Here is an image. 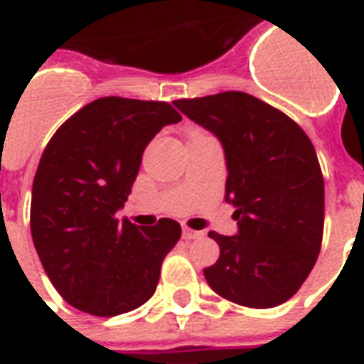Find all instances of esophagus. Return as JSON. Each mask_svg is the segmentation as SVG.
Segmentation results:
<instances>
[{
	"label": "esophagus",
	"mask_w": 364,
	"mask_h": 364,
	"mask_svg": "<svg viewBox=\"0 0 364 364\" xmlns=\"http://www.w3.org/2000/svg\"><path fill=\"white\" fill-rule=\"evenodd\" d=\"M204 232L200 230H191L189 227H182V238L184 240H195V238H200Z\"/></svg>",
	"instance_id": "esophagus-1"
}]
</instances>
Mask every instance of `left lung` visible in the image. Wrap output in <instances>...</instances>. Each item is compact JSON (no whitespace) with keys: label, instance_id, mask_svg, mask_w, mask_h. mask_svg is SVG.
<instances>
[{"label":"left lung","instance_id":"left-lung-1","mask_svg":"<svg viewBox=\"0 0 364 364\" xmlns=\"http://www.w3.org/2000/svg\"><path fill=\"white\" fill-rule=\"evenodd\" d=\"M225 152V200L234 236L208 232L218 262L204 268L215 294L251 309L288 301L314 268L323 234V176L316 150L296 122L247 92L176 100Z\"/></svg>","mask_w":364,"mask_h":364}]
</instances>
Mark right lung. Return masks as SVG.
<instances>
[{
  "mask_svg": "<svg viewBox=\"0 0 364 364\" xmlns=\"http://www.w3.org/2000/svg\"><path fill=\"white\" fill-rule=\"evenodd\" d=\"M182 117L167 102L106 96L53 134L31 191V236L44 272L72 307L117 316L156 292L180 225L117 219L154 135Z\"/></svg>",
  "mask_w": 364,
  "mask_h": 364,
  "instance_id": "obj_1",
  "label": "right lung"
}]
</instances>
